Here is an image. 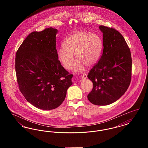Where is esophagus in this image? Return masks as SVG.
I'll return each mask as SVG.
<instances>
[{
    "instance_id": "34e87169",
    "label": "esophagus",
    "mask_w": 148,
    "mask_h": 148,
    "mask_svg": "<svg viewBox=\"0 0 148 148\" xmlns=\"http://www.w3.org/2000/svg\"><path fill=\"white\" fill-rule=\"evenodd\" d=\"M87 78V75L86 74H83L82 76V80H85Z\"/></svg>"
}]
</instances>
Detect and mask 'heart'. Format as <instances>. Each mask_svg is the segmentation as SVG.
<instances>
[{
	"instance_id": "1",
	"label": "heart",
	"mask_w": 148,
	"mask_h": 148,
	"mask_svg": "<svg viewBox=\"0 0 148 148\" xmlns=\"http://www.w3.org/2000/svg\"><path fill=\"white\" fill-rule=\"evenodd\" d=\"M63 48L58 51V58L64 68L70 69L75 54L77 59L73 69L80 71L85 66L91 67L98 61L103 49V42L97 33L79 31L69 35L64 41Z\"/></svg>"
}]
</instances>
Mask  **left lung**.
<instances>
[{
	"mask_svg": "<svg viewBox=\"0 0 148 148\" xmlns=\"http://www.w3.org/2000/svg\"><path fill=\"white\" fill-rule=\"evenodd\" d=\"M103 51L98 63L88 77L93 88L88 99L97 106H107L118 100L127 91L131 81L132 60L124 37L115 29L100 25Z\"/></svg>",
	"mask_w": 148,
	"mask_h": 148,
	"instance_id": "obj_1",
	"label": "left lung"
}]
</instances>
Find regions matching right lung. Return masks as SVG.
Returning <instances> with one entry per match:
<instances>
[{
  "instance_id": "add662e5",
  "label": "right lung",
  "mask_w": 148,
  "mask_h": 148,
  "mask_svg": "<svg viewBox=\"0 0 148 148\" xmlns=\"http://www.w3.org/2000/svg\"><path fill=\"white\" fill-rule=\"evenodd\" d=\"M56 29L31 33L15 57L17 82L29 103L44 110L62 104L73 77L62 66L57 56Z\"/></svg>"
}]
</instances>
